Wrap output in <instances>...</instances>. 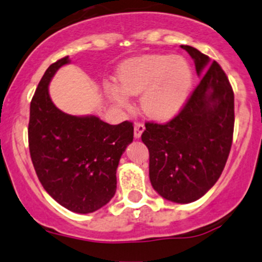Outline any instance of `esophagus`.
<instances>
[{"label":"esophagus","mask_w":262,"mask_h":262,"mask_svg":"<svg viewBox=\"0 0 262 262\" xmlns=\"http://www.w3.org/2000/svg\"><path fill=\"white\" fill-rule=\"evenodd\" d=\"M143 131H144V125L142 122H136V124H135V132H134L135 138H140Z\"/></svg>","instance_id":"1"}]
</instances>
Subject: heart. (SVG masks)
Returning a JSON list of instances; mask_svg holds the SVG:
<instances>
[{
  "label": "heart",
  "mask_w": 262,
  "mask_h": 262,
  "mask_svg": "<svg viewBox=\"0 0 262 262\" xmlns=\"http://www.w3.org/2000/svg\"><path fill=\"white\" fill-rule=\"evenodd\" d=\"M119 84L105 85L109 99L127 105V95H140L141 107L150 119L167 121L183 109L192 91L193 73L189 62L171 55H146L120 67Z\"/></svg>",
  "instance_id": "1"
}]
</instances>
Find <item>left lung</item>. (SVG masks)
<instances>
[{"label":"left lung","instance_id":"left-lung-1","mask_svg":"<svg viewBox=\"0 0 262 262\" xmlns=\"http://www.w3.org/2000/svg\"><path fill=\"white\" fill-rule=\"evenodd\" d=\"M201 77L186 104L165 124L146 122L149 179L162 198L189 204L205 195L222 174L234 131V93L222 67L181 45Z\"/></svg>","mask_w":262,"mask_h":262}]
</instances>
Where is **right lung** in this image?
<instances>
[{
  "label": "right lung",
  "mask_w": 262,
  "mask_h": 262,
  "mask_svg": "<svg viewBox=\"0 0 262 262\" xmlns=\"http://www.w3.org/2000/svg\"><path fill=\"white\" fill-rule=\"evenodd\" d=\"M66 63L69 56L49 66L30 101L29 152L46 192L67 210L91 213L115 195L116 169L134 140V125H109L97 116H73L57 109L48 87Z\"/></svg>",
  "instance_id": "right-lung-1"
}]
</instances>
